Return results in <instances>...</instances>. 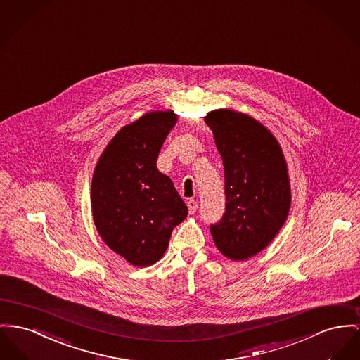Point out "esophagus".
Listing matches in <instances>:
<instances>
[{
	"instance_id": "esophagus-1",
	"label": "esophagus",
	"mask_w": 360,
	"mask_h": 360,
	"mask_svg": "<svg viewBox=\"0 0 360 360\" xmlns=\"http://www.w3.org/2000/svg\"><path fill=\"white\" fill-rule=\"evenodd\" d=\"M187 206H188V212H190V214H195V213H196V210H198V202H196V200L190 199V200L187 202Z\"/></svg>"
}]
</instances>
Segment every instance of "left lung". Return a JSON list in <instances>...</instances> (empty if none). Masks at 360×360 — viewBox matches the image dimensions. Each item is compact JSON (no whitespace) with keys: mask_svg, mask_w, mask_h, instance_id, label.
<instances>
[{"mask_svg":"<svg viewBox=\"0 0 360 360\" xmlns=\"http://www.w3.org/2000/svg\"><path fill=\"white\" fill-rule=\"evenodd\" d=\"M205 122L224 162L226 195L224 217L210 232L222 255L245 261L266 248L287 221V161L274 135L248 115L216 109Z\"/></svg>","mask_w":360,"mask_h":360,"instance_id":"1","label":"left lung"}]
</instances>
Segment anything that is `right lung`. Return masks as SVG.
<instances>
[{
	"instance_id": "1",
	"label": "right lung",
	"mask_w": 360,
	"mask_h": 360,
	"mask_svg": "<svg viewBox=\"0 0 360 360\" xmlns=\"http://www.w3.org/2000/svg\"><path fill=\"white\" fill-rule=\"evenodd\" d=\"M177 122L173 110L147 112L122 127L101 154L91 181V212L106 245L128 264L158 262L188 209L157 158Z\"/></svg>"
}]
</instances>
